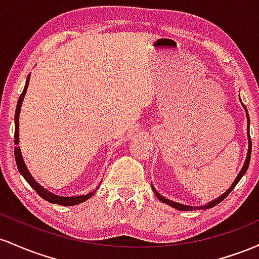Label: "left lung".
<instances>
[{
	"instance_id": "left-lung-1",
	"label": "left lung",
	"mask_w": 259,
	"mask_h": 259,
	"mask_svg": "<svg viewBox=\"0 0 259 259\" xmlns=\"http://www.w3.org/2000/svg\"><path fill=\"white\" fill-rule=\"evenodd\" d=\"M240 101H241V100H240ZM241 105H242L243 109H245V112H246V118H247V139H248V151H247V156H246V160H245V163H243V165H242L241 170H240V173L237 174L236 179L234 180V183L231 184V186L229 187V189L227 190V191H225L224 194H223L222 196H219V197H217L215 200H213V201L208 202V203L203 204V206H196V207H195V206H187V204L179 203V202H175V201L168 200V198L163 197V196L160 195V194H158V191H157V190L154 189L152 184H151V185H152V190H153V192H154V194H156L157 198H158V200H159L160 202H163V203H165V204H169V206H170V207H173V208H175V209H179V210L208 209V208H212V207L217 206V204H218V203H221V202H222L223 200H224V198L227 197V196H228L229 194H230L231 191H233L234 187L237 185V183H239V181L241 180V178L243 177V175H245L246 171H247V168H248V164H249V159H251V147H252V144H251V138H249V117H248V112H247V108H246V106L243 105L242 102H241Z\"/></svg>"
}]
</instances>
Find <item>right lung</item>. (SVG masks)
Segmentation results:
<instances>
[{"label": "right lung", "instance_id": "right-lung-1", "mask_svg": "<svg viewBox=\"0 0 259 259\" xmlns=\"http://www.w3.org/2000/svg\"><path fill=\"white\" fill-rule=\"evenodd\" d=\"M29 80H30V74H29L28 78H26L24 90H23L22 95L19 96V100H18L16 115H14V123H16V132H14V144L17 145V146L14 147V156H16V163H17L18 170H19V173L23 175V178L28 181L29 185H30L32 189L37 192V195L40 196V197H42L45 201H49L50 203L61 204V206H75V204L82 203V202H85L86 200H89V198L92 197V196L95 195V192L97 191V189H99V187H96L94 191L89 192V194H86V195L59 196V195L53 194V192H51V191H49V190H46L44 186H41L40 184H38L37 181L32 178L30 171H29L28 168H26V164L24 163V159H23V156H22V151H20L18 144H19V113H20V108H22L23 100H24V96L26 94V89H28Z\"/></svg>", "mask_w": 259, "mask_h": 259}]
</instances>
